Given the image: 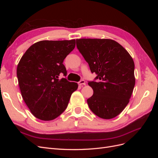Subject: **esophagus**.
I'll return each instance as SVG.
<instances>
[{
	"label": "esophagus",
	"instance_id": "1",
	"mask_svg": "<svg viewBox=\"0 0 158 158\" xmlns=\"http://www.w3.org/2000/svg\"><path fill=\"white\" fill-rule=\"evenodd\" d=\"M78 85H81V86H82V85H85V82L84 80H80V82H78Z\"/></svg>",
	"mask_w": 158,
	"mask_h": 158
}]
</instances>
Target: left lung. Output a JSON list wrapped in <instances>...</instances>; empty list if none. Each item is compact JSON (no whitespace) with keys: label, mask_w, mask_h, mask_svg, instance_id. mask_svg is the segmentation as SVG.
I'll return each mask as SVG.
<instances>
[{"label":"left lung","mask_w":158,"mask_h":158,"mask_svg":"<svg viewBox=\"0 0 158 158\" xmlns=\"http://www.w3.org/2000/svg\"><path fill=\"white\" fill-rule=\"evenodd\" d=\"M76 46L98 82H89L94 94L89 109L104 119L117 117L128 105L135 85V63L128 51L109 39H79Z\"/></svg>","instance_id":"left-lung-1"}]
</instances>
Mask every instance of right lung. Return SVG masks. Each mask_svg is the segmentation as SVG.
<instances>
[{
  "label": "right lung",
  "mask_w": 158,
  "mask_h": 158,
  "mask_svg": "<svg viewBox=\"0 0 158 158\" xmlns=\"http://www.w3.org/2000/svg\"><path fill=\"white\" fill-rule=\"evenodd\" d=\"M76 45V40L38 41L29 47L17 66L18 84L23 101L33 115L51 121L67 107L76 82L66 78L63 60Z\"/></svg>",
  "instance_id": "add662e5"
}]
</instances>
